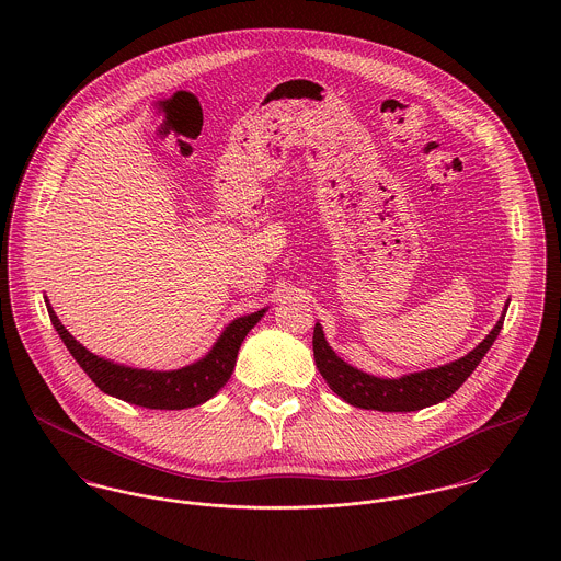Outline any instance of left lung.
<instances>
[{
	"instance_id": "1",
	"label": "left lung",
	"mask_w": 561,
	"mask_h": 561,
	"mask_svg": "<svg viewBox=\"0 0 561 561\" xmlns=\"http://www.w3.org/2000/svg\"><path fill=\"white\" fill-rule=\"evenodd\" d=\"M507 307H510V300L505 302V309H503L499 321L494 323V328L467 356H462L454 363L440 365V367L405 374L400 378H378V376H371L367 371H360V369L347 365L328 345L323 328L318 321L316 330H313L316 365H318L323 380L328 382V387L341 400H345L356 408L382 410V412L421 410V408H427V405H434L438 401L451 398L465 385V380L476 371L481 358L485 356V352L492 347L494 339L499 336Z\"/></svg>"
}]
</instances>
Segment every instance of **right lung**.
Masks as SVG:
<instances>
[{
	"label": "right lung",
	"instance_id": "obj_1",
	"mask_svg": "<svg viewBox=\"0 0 561 561\" xmlns=\"http://www.w3.org/2000/svg\"><path fill=\"white\" fill-rule=\"evenodd\" d=\"M47 313L71 356L78 360L88 378L107 396L136 403L151 410H183L211 400L231 378L245 334L259 323L267 309L241 316L225 325L214 347L192 365L170 371H153L127 367L85 350L80 341L62 325L49 300Z\"/></svg>",
	"mask_w": 561,
	"mask_h": 561
}]
</instances>
